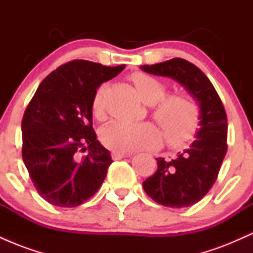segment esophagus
<instances>
[{"label": "esophagus", "mask_w": 253, "mask_h": 253, "mask_svg": "<svg viewBox=\"0 0 253 253\" xmlns=\"http://www.w3.org/2000/svg\"><path fill=\"white\" fill-rule=\"evenodd\" d=\"M132 156V153L129 152H118V151H114V152H112V157L113 159H123V158H127V157Z\"/></svg>", "instance_id": "esophagus-1"}]
</instances>
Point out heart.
I'll list each match as a JSON object with an SVG mask.
<instances>
[{"label": "heart", "instance_id": "b5f03b06", "mask_svg": "<svg viewBox=\"0 0 253 253\" xmlns=\"http://www.w3.org/2000/svg\"><path fill=\"white\" fill-rule=\"evenodd\" d=\"M139 96L145 103L153 106V119L164 130L165 138L171 146L188 143L197 132L201 110L196 100L187 92L167 96V85L157 78L143 72L130 76ZM106 86L101 85L92 97V114L102 120L104 118L103 97ZM104 146L118 152H132L138 150L155 149L163 143V133L149 123H123L115 121L101 132Z\"/></svg>", "mask_w": 253, "mask_h": 253}]
</instances>
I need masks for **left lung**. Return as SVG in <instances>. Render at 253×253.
<instances>
[{
  "label": "left lung",
  "mask_w": 253,
  "mask_h": 253,
  "mask_svg": "<svg viewBox=\"0 0 253 253\" xmlns=\"http://www.w3.org/2000/svg\"><path fill=\"white\" fill-rule=\"evenodd\" d=\"M141 70L170 77L182 84L199 102L200 129L189 149L175 159H157V171L143 182L153 201L165 207H189L199 202L215 183L227 151V115L215 88L197 66L172 58Z\"/></svg>",
  "instance_id": "1"
}]
</instances>
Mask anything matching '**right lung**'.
I'll return each instance as SVG.
<instances>
[{
  "label": "right lung",
  "mask_w": 253,
  "mask_h": 253,
  "mask_svg": "<svg viewBox=\"0 0 253 253\" xmlns=\"http://www.w3.org/2000/svg\"><path fill=\"white\" fill-rule=\"evenodd\" d=\"M124 69L71 60L52 71L28 103L22 159L39 195L51 205L77 207L102 185L113 161L92 128V97Z\"/></svg>",
  "instance_id": "1"
}]
</instances>
